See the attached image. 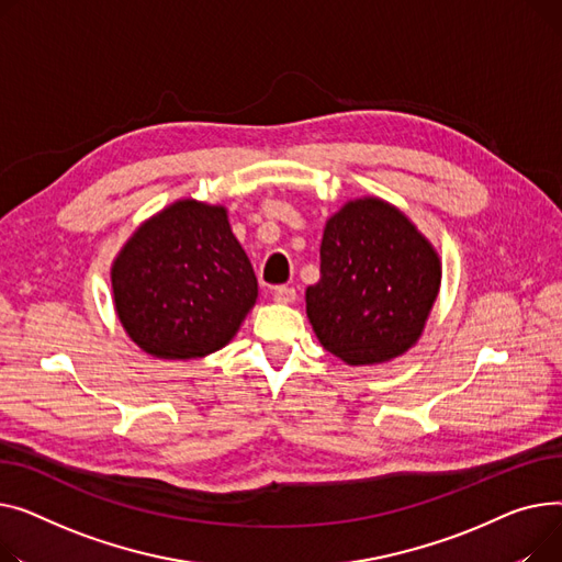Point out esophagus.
<instances>
[{"mask_svg": "<svg viewBox=\"0 0 562 562\" xmlns=\"http://www.w3.org/2000/svg\"><path fill=\"white\" fill-rule=\"evenodd\" d=\"M294 300H296L294 288H290V285H279V288H274V302H277V304H292Z\"/></svg>", "mask_w": 562, "mask_h": 562, "instance_id": "esophagus-1", "label": "esophagus"}]
</instances>
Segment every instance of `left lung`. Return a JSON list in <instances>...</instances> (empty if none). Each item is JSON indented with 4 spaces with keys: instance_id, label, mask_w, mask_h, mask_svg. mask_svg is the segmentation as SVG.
<instances>
[{
    "instance_id": "obj_1",
    "label": "left lung",
    "mask_w": 562,
    "mask_h": 562,
    "mask_svg": "<svg viewBox=\"0 0 562 562\" xmlns=\"http://www.w3.org/2000/svg\"><path fill=\"white\" fill-rule=\"evenodd\" d=\"M440 260L411 220L366 196L326 222L319 281L306 313L326 351L349 366L402 356L422 336L440 288Z\"/></svg>"
}]
</instances>
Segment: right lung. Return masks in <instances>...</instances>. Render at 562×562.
Segmentation results:
<instances>
[{"label": "right lung", "mask_w": 562, "mask_h": 562, "mask_svg": "<svg viewBox=\"0 0 562 562\" xmlns=\"http://www.w3.org/2000/svg\"><path fill=\"white\" fill-rule=\"evenodd\" d=\"M111 281L131 340L170 360L222 349L258 296L226 211L194 200L145 222L115 258Z\"/></svg>", "instance_id": "right-lung-1"}]
</instances>
